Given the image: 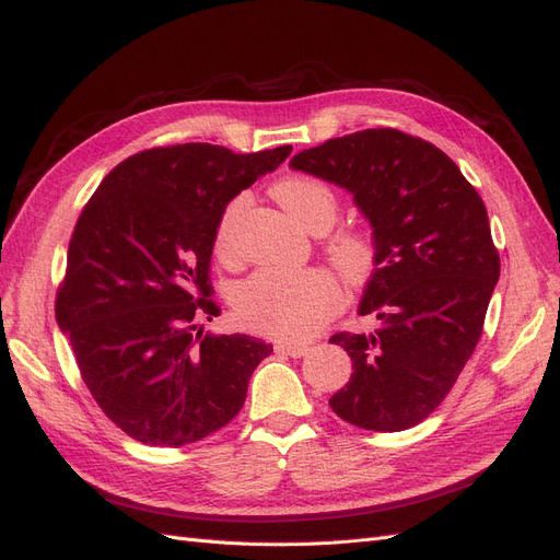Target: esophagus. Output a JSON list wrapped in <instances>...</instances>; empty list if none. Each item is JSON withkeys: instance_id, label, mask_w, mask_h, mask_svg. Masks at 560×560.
I'll return each instance as SVG.
<instances>
[{"instance_id": "obj_1", "label": "esophagus", "mask_w": 560, "mask_h": 560, "mask_svg": "<svg viewBox=\"0 0 560 560\" xmlns=\"http://www.w3.org/2000/svg\"><path fill=\"white\" fill-rule=\"evenodd\" d=\"M276 352L290 354V358H303V354L308 352V346L306 343H278Z\"/></svg>"}]
</instances>
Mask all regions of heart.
Listing matches in <instances>:
<instances>
[{
	"mask_svg": "<svg viewBox=\"0 0 560 560\" xmlns=\"http://www.w3.org/2000/svg\"><path fill=\"white\" fill-rule=\"evenodd\" d=\"M273 196L296 222L313 233L327 231L341 210L331 186L313 175H284L273 184ZM247 196H233L219 214L214 254L224 264L238 261L235 231L245 212ZM325 254L348 284L362 287L376 273L378 243L364 226H341L325 238ZM343 306V287L334 270L261 268L235 287L233 311L241 325L273 338H306Z\"/></svg>",
	"mask_w": 560,
	"mask_h": 560,
	"instance_id": "1",
	"label": "heart"
}]
</instances>
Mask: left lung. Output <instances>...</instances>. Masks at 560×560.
Returning <instances> with one entry per match:
<instances>
[{
    "mask_svg": "<svg viewBox=\"0 0 560 560\" xmlns=\"http://www.w3.org/2000/svg\"><path fill=\"white\" fill-rule=\"evenodd\" d=\"M290 165L346 186L378 243L360 303L378 329L329 338L354 369L329 406L362 430H409L446 399L483 331L500 278L483 200L442 149L395 128L327 140Z\"/></svg>",
    "mask_w": 560,
    "mask_h": 560,
    "instance_id": "obj_1",
    "label": "left lung"
}]
</instances>
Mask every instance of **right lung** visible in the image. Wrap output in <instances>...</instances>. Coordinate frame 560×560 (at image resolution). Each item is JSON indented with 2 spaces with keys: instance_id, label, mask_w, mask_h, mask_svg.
<instances>
[{
  "instance_id": "add662e5",
  "label": "right lung",
  "mask_w": 560,
  "mask_h": 560,
  "mask_svg": "<svg viewBox=\"0 0 560 560\" xmlns=\"http://www.w3.org/2000/svg\"><path fill=\"white\" fill-rule=\"evenodd\" d=\"M290 151L144 149L83 206L56 319L100 409L138 442L177 448L222 430L273 352L245 334H202L200 322L222 313L210 280L219 214Z\"/></svg>"
}]
</instances>
